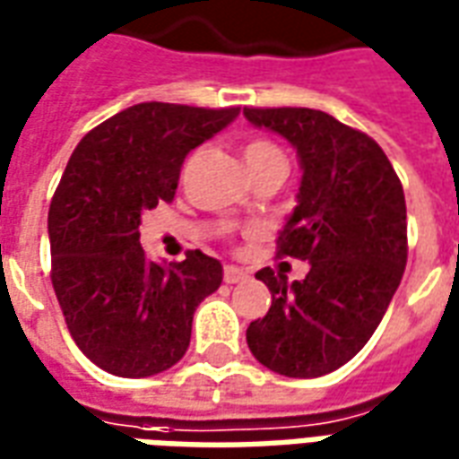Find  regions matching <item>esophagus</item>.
<instances>
[{
    "label": "esophagus",
    "mask_w": 459,
    "mask_h": 459,
    "mask_svg": "<svg viewBox=\"0 0 459 459\" xmlns=\"http://www.w3.org/2000/svg\"><path fill=\"white\" fill-rule=\"evenodd\" d=\"M246 278H248V273H246V270L236 268V265H226V268H223V280H226L229 285L243 282Z\"/></svg>",
    "instance_id": "34e87169"
}]
</instances>
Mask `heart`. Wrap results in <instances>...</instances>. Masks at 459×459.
Here are the masks:
<instances>
[{
    "mask_svg": "<svg viewBox=\"0 0 459 459\" xmlns=\"http://www.w3.org/2000/svg\"><path fill=\"white\" fill-rule=\"evenodd\" d=\"M246 161L248 160H258V157H273V154H280V150L275 144H270L265 140H253L246 144Z\"/></svg>",
    "mask_w": 459,
    "mask_h": 459,
    "instance_id": "obj_1",
    "label": "heart"
}]
</instances>
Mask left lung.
Instances as JSON below:
<instances>
[{"instance_id": "8db88e82", "label": "left lung", "mask_w": 459, "mask_h": 459, "mask_svg": "<svg viewBox=\"0 0 459 459\" xmlns=\"http://www.w3.org/2000/svg\"><path fill=\"white\" fill-rule=\"evenodd\" d=\"M250 125L298 150V206L278 236V255L307 260L288 285L255 273L273 295L250 322L248 349L270 371L315 378L354 359L381 325L408 258L405 196L384 150L368 134L309 108H243Z\"/></svg>"}]
</instances>
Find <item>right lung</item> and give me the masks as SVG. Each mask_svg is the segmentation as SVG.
Returning a JSON list of instances; mask_svg holds the SVG:
<instances>
[{"mask_svg":"<svg viewBox=\"0 0 459 459\" xmlns=\"http://www.w3.org/2000/svg\"><path fill=\"white\" fill-rule=\"evenodd\" d=\"M238 113L132 105L71 154L48 209L51 282L74 342L108 374L144 378L186 354L194 312L219 290L223 268L201 250L181 263L147 258L142 213L174 199L186 154Z\"/></svg>","mask_w":459,"mask_h":459,"instance_id":"obj_1","label":"right lung"}]
</instances>
